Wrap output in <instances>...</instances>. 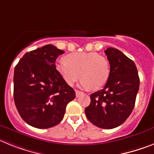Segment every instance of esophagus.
Here are the masks:
<instances>
[{"instance_id": "34e87169", "label": "esophagus", "mask_w": 154, "mask_h": 154, "mask_svg": "<svg viewBox=\"0 0 154 154\" xmlns=\"http://www.w3.org/2000/svg\"><path fill=\"white\" fill-rule=\"evenodd\" d=\"M82 95H83V93H82V92L79 91V90H75L76 97H80V96H82Z\"/></svg>"}]
</instances>
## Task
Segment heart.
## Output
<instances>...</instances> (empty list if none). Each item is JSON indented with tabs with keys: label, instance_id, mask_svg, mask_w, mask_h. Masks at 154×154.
<instances>
[{
	"label": "heart",
	"instance_id": "b5f03b06",
	"mask_svg": "<svg viewBox=\"0 0 154 154\" xmlns=\"http://www.w3.org/2000/svg\"><path fill=\"white\" fill-rule=\"evenodd\" d=\"M56 69L68 85H73L81 77V86L93 90L103 86L110 75L108 61L96 52L70 54L66 60L57 61Z\"/></svg>",
	"mask_w": 154,
	"mask_h": 154
}]
</instances>
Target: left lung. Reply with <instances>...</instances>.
<instances>
[{"mask_svg": "<svg viewBox=\"0 0 154 154\" xmlns=\"http://www.w3.org/2000/svg\"><path fill=\"white\" fill-rule=\"evenodd\" d=\"M110 63V75L102 90L90 95L91 102L85 113L92 124L111 129L124 123L135 106L140 87L136 64L119 50L104 51Z\"/></svg>", "mask_w": 154, "mask_h": 154, "instance_id": "obj_1", "label": "left lung"}]
</instances>
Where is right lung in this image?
I'll return each mask as SVG.
<instances>
[{
    "label": "right lung",
    "mask_w": 154,
    "mask_h": 154,
    "mask_svg": "<svg viewBox=\"0 0 154 154\" xmlns=\"http://www.w3.org/2000/svg\"><path fill=\"white\" fill-rule=\"evenodd\" d=\"M64 53L47 44L25 54L14 68V103L22 119L34 128L59 124L67 104L75 98L56 69V59Z\"/></svg>",
    "instance_id": "1"
}]
</instances>
